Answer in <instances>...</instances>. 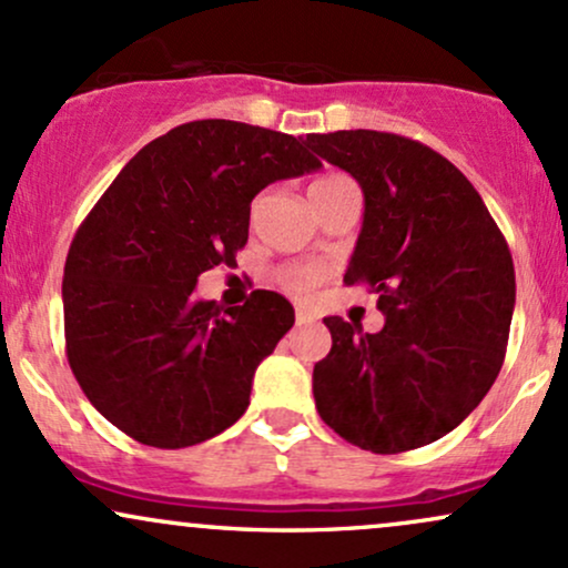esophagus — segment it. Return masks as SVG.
Returning <instances> with one entry per match:
<instances>
[{
    "label": "esophagus",
    "mask_w": 568,
    "mask_h": 568,
    "mask_svg": "<svg viewBox=\"0 0 568 568\" xmlns=\"http://www.w3.org/2000/svg\"><path fill=\"white\" fill-rule=\"evenodd\" d=\"M310 323H315V315H312L310 310H302V306H298V310H296V325H310Z\"/></svg>",
    "instance_id": "34e87169"
}]
</instances>
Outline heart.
<instances>
[{
  "label": "heart",
  "instance_id": "1",
  "mask_svg": "<svg viewBox=\"0 0 568 568\" xmlns=\"http://www.w3.org/2000/svg\"><path fill=\"white\" fill-rule=\"evenodd\" d=\"M347 189H355V181L344 173H323L317 175L315 181H310L306 186V194H310L312 207L317 213L328 205L331 200L338 197L342 192ZM325 277V270L317 264H288V266H280L275 280L280 283V288L293 293V296H310L312 291L321 285V280Z\"/></svg>",
  "mask_w": 568,
  "mask_h": 568
}]
</instances>
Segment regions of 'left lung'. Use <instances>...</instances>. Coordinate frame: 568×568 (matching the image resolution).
I'll return each instance as SVG.
<instances>
[{
	"mask_svg": "<svg viewBox=\"0 0 568 568\" xmlns=\"http://www.w3.org/2000/svg\"><path fill=\"white\" fill-rule=\"evenodd\" d=\"M304 143L363 189L344 283H366L384 315L379 334L325 317L334 344L312 371L317 414L366 452L427 446L470 416L505 363L510 247L465 173L425 143L379 130Z\"/></svg>",
	"mask_w": 568,
	"mask_h": 568,
	"instance_id": "8db88e82",
	"label": "left lung"
}]
</instances>
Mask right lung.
Returning a JSON list of instances; mask_svg holds the SVG:
<instances>
[{
  "label": "right lung",
  "mask_w": 568,
  "mask_h": 568,
  "mask_svg": "<svg viewBox=\"0 0 568 568\" xmlns=\"http://www.w3.org/2000/svg\"><path fill=\"white\" fill-rule=\"evenodd\" d=\"M321 160L288 133L197 120L141 149L71 240L63 266L69 366L88 400L133 440L186 448L251 403L258 363L293 306L253 291L243 306L194 298L202 272L247 243L251 200Z\"/></svg>",
  "instance_id": "add662e5"
}]
</instances>
